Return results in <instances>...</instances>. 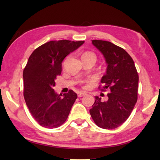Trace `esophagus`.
Segmentation results:
<instances>
[{
	"label": "esophagus",
	"instance_id": "34e87169",
	"mask_svg": "<svg viewBox=\"0 0 160 160\" xmlns=\"http://www.w3.org/2000/svg\"><path fill=\"white\" fill-rule=\"evenodd\" d=\"M86 95H87V93H85V92H79L78 93V96L79 98H81L82 96H86Z\"/></svg>",
	"mask_w": 160,
	"mask_h": 160
}]
</instances>
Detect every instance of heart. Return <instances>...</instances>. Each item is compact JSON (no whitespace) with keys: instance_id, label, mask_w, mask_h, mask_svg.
<instances>
[{"instance_id":"heart-1","label":"heart","mask_w":160,"mask_h":160,"mask_svg":"<svg viewBox=\"0 0 160 160\" xmlns=\"http://www.w3.org/2000/svg\"><path fill=\"white\" fill-rule=\"evenodd\" d=\"M93 58L96 59V55H95V54L93 52H86L82 54V58Z\"/></svg>"}]
</instances>
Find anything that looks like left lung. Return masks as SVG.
<instances>
[{
    "instance_id": "8db88e82",
    "label": "left lung",
    "mask_w": 160,
    "mask_h": 160,
    "mask_svg": "<svg viewBox=\"0 0 160 160\" xmlns=\"http://www.w3.org/2000/svg\"><path fill=\"white\" fill-rule=\"evenodd\" d=\"M92 44L102 54L107 64L101 79V90L110 89L108 100H96L89 110L95 123L102 128L120 127L130 116L138 100L139 76L133 60L126 51L111 42L93 40Z\"/></svg>"
}]
</instances>
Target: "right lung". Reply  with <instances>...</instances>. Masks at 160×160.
Wrapping results in <instances>:
<instances>
[{
  "label": "right lung",
  "mask_w": 160,
  "mask_h": 160,
  "mask_svg": "<svg viewBox=\"0 0 160 160\" xmlns=\"http://www.w3.org/2000/svg\"><path fill=\"white\" fill-rule=\"evenodd\" d=\"M84 42L52 40L36 49L29 58L23 71L24 98L33 118L43 127L58 128L67 120L77 94L69 90L62 96L53 88L64 58Z\"/></svg>",
  "instance_id": "obj_1"
}]
</instances>
